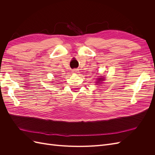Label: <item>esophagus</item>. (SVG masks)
Listing matches in <instances>:
<instances>
[{
  "label": "esophagus",
  "instance_id": "esophagus-1",
  "mask_svg": "<svg viewBox=\"0 0 155 155\" xmlns=\"http://www.w3.org/2000/svg\"><path fill=\"white\" fill-rule=\"evenodd\" d=\"M79 72V70L78 69H74L73 70H72V73L73 74H78Z\"/></svg>",
  "mask_w": 155,
  "mask_h": 155
}]
</instances>
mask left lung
<instances>
[{"label": "left lung", "instance_id": "left-lung-1", "mask_svg": "<svg viewBox=\"0 0 155 155\" xmlns=\"http://www.w3.org/2000/svg\"><path fill=\"white\" fill-rule=\"evenodd\" d=\"M105 80H106V77L100 75V76H97V78H96V81L95 82V83H96L95 85H101V84H102L103 83H104V81H105Z\"/></svg>", "mask_w": 155, "mask_h": 155}]
</instances>
